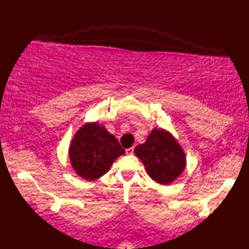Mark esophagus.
<instances>
[{
    "instance_id": "34e87169",
    "label": "esophagus",
    "mask_w": 249,
    "mask_h": 249,
    "mask_svg": "<svg viewBox=\"0 0 249 249\" xmlns=\"http://www.w3.org/2000/svg\"><path fill=\"white\" fill-rule=\"evenodd\" d=\"M134 153V147H129V149H126V154L127 155H133Z\"/></svg>"
}]
</instances>
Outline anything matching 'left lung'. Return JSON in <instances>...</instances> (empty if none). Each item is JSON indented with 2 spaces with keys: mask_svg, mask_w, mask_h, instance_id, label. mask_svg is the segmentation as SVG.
<instances>
[{
  "mask_svg": "<svg viewBox=\"0 0 249 249\" xmlns=\"http://www.w3.org/2000/svg\"><path fill=\"white\" fill-rule=\"evenodd\" d=\"M134 153L144 165L149 177L161 185L172 183L186 167L182 146L162 128H153L144 143L137 145Z\"/></svg>",
  "mask_w": 249,
  "mask_h": 249,
  "instance_id": "left-lung-1",
  "label": "left lung"
}]
</instances>
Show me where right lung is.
<instances>
[{"label": "right lung", "mask_w": 249, "mask_h": 249, "mask_svg": "<svg viewBox=\"0 0 249 249\" xmlns=\"http://www.w3.org/2000/svg\"><path fill=\"white\" fill-rule=\"evenodd\" d=\"M124 154L118 139L97 122L82 125L73 135L68 150L72 169L88 181L103 177L116 158Z\"/></svg>", "instance_id": "obj_1"}]
</instances>
